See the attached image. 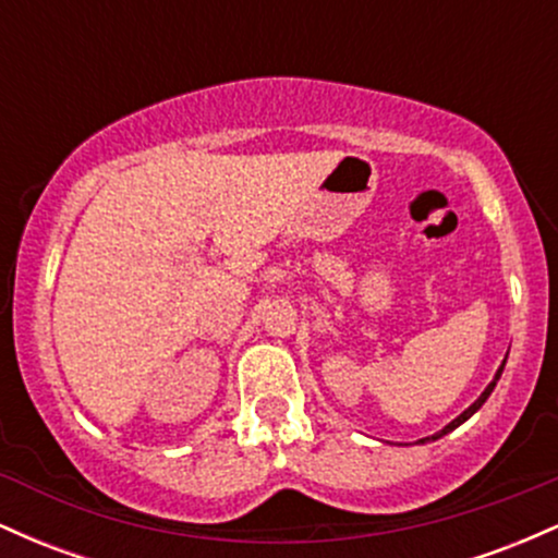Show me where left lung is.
Returning a JSON list of instances; mask_svg holds the SVG:
<instances>
[{
	"mask_svg": "<svg viewBox=\"0 0 558 558\" xmlns=\"http://www.w3.org/2000/svg\"><path fill=\"white\" fill-rule=\"evenodd\" d=\"M504 364H506V362H504ZM504 364H501V367H498V373H496V377H493V380H490V386H488V388H485V390H483V393H480V399H477L475 403H472V407H470V409H464V412H462V414H459V417H457V420H453V422H448V425H446V427H444V430H440V433H435V435H430V438H422V440H420V444H427V440H438V438H444V435H446V433L457 430V427H459V425H462V422H466V420H470V417H472V414H475V412H477V409H480V407H483V403H485V401H488V396L493 393V388H496L498 377H501V373H504Z\"/></svg>",
	"mask_w": 558,
	"mask_h": 558,
	"instance_id": "obj_1",
	"label": "left lung"
}]
</instances>
